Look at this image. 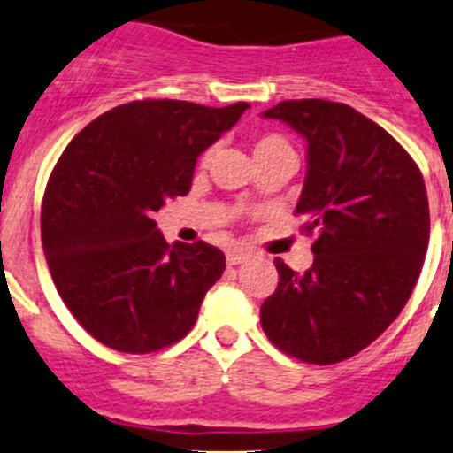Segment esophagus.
<instances>
[{
	"label": "esophagus",
	"mask_w": 453,
	"mask_h": 453,
	"mask_svg": "<svg viewBox=\"0 0 453 453\" xmlns=\"http://www.w3.org/2000/svg\"><path fill=\"white\" fill-rule=\"evenodd\" d=\"M249 257H250V250L244 249V246H233V249L226 253V262L231 264V266H237V264L246 262Z\"/></svg>",
	"instance_id": "esophagus-1"
}]
</instances>
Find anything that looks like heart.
I'll use <instances>...</instances> for the list:
<instances>
[{"instance_id":"obj_1","label":"heart","mask_w":453,"mask_h":453,"mask_svg":"<svg viewBox=\"0 0 453 453\" xmlns=\"http://www.w3.org/2000/svg\"><path fill=\"white\" fill-rule=\"evenodd\" d=\"M255 158H264V156H281V154H293V147L280 134H262V136L255 141ZM213 150H209L207 154L203 156V165H209L211 160Z\"/></svg>"}]
</instances>
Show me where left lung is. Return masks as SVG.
Returning <instances> with one entry per match:
<instances>
[{
  "label": "left lung",
  "instance_id": "8db88e82",
  "mask_svg": "<svg viewBox=\"0 0 453 453\" xmlns=\"http://www.w3.org/2000/svg\"><path fill=\"white\" fill-rule=\"evenodd\" d=\"M262 116L308 142L295 213L317 235L306 273L275 259L280 284L259 308L262 328L295 359L339 364L370 346L410 299L427 253V189L410 154L346 103L281 101Z\"/></svg>",
  "mask_w": 453,
  "mask_h": 453
}]
</instances>
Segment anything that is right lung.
I'll return each instance as SVG.
<instances>
[{"instance_id":"obj_1","label":"right lung","mask_w":453,"mask_h":453,"mask_svg":"<svg viewBox=\"0 0 453 453\" xmlns=\"http://www.w3.org/2000/svg\"><path fill=\"white\" fill-rule=\"evenodd\" d=\"M249 107L125 103L61 154L43 194V253L65 306L103 346L147 355L194 328L225 253L207 242L167 244L154 213L189 194L198 156Z\"/></svg>"}]
</instances>
